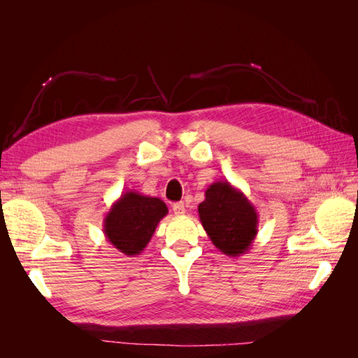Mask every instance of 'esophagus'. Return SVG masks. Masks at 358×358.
I'll return each mask as SVG.
<instances>
[{
    "instance_id": "esophagus-1",
    "label": "esophagus",
    "mask_w": 358,
    "mask_h": 358,
    "mask_svg": "<svg viewBox=\"0 0 358 358\" xmlns=\"http://www.w3.org/2000/svg\"><path fill=\"white\" fill-rule=\"evenodd\" d=\"M171 209H173V213H175L176 216H182L183 213H185V204H183L182 201L175 203L171 206Z\"/></svg>"
}]
</instances>
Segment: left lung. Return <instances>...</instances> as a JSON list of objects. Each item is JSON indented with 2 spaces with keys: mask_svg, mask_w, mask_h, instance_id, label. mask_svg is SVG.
Here are the masks:
<instances>
[{
  "mask_svg": "<svg viewBox=\"0 0 358 358\" xmlns=\"http://www.w3.org/2000/svg\"><path fill=\"white\" fill-rule=\"evenodd\" d=\"M204 196L199 216L212 243L233 258L246 254L258 233L255 206L227 179L213 182Z\"/></svg>",
  "mask_w": 358,
  "mask_h": 358,
  "instance_id": "obj_1",
  "label": "left lung"
}]
</instances>
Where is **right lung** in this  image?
<instances>
[{
    "label": "right lung",
    "mask_w": 358,
    "mask_h": 358,
    "mask_svg": "<svg viewBox=\"0 0 358 358\" xmlns=\"http://www.w3.org/2000/svg\"><path fill=\"white\" fill-rule=\"evenodd\" d=\"M167 213V206L161 199L125 191L106 213L103 231L119 252L128 257L140 255Z\"/></svg>",
    "instance_id": "1"
}]
</instances>
